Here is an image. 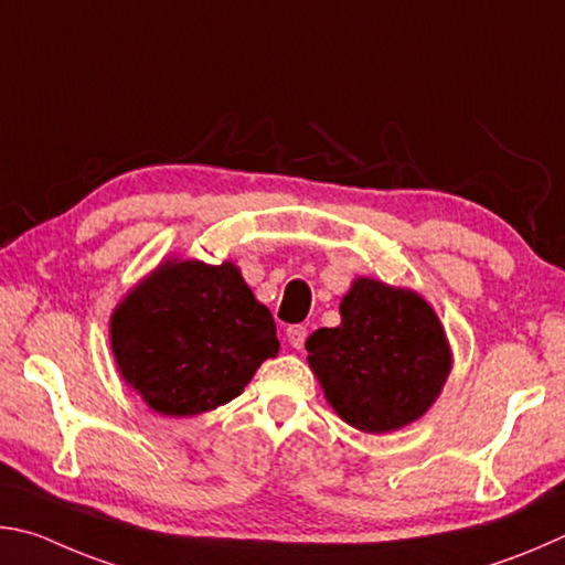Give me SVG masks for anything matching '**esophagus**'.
Instances as JSON below:
<instances>
[{
	"label": "esophagus",
	"instance_id": "esophagus-1",
	"mask_svg": "<svg viewBox=\"0 0 565 565\" xmlns=\"http://www.w3.org/2000/svg\"><path fill=\"white\" fill-rule=\"evenodd\" d=\"M288 342H290V348H295V350H302V344H305V338H308V328H302V324H292V328H288Z\"/></svg>",
	"mask_w": 565,
	"mask_h": 565
}]
</instances>
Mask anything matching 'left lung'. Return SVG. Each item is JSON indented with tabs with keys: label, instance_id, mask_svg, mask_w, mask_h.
Returning a JSON list of instances; mask_svg holds the SVG:
<instances>
[{
	"label": "left lung",
	"instance_id": "8db88e82",
	"mask_svg": "<svg viewBox=\"0 0 565 565\" xmlns=\"http://www.w3.org/2000/svg\"><path fill=\"white\" fill-rule=\"evenodd\" d=\"M338 328L315 330L305 350L330 407L367 434L422 419L451 372V348L437 310L412 288L354 277Z\"/></svg>",
	"mask_w": 565,
	"mask_h": 565
}]
</instances>
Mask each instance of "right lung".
I'll return each mask as SVG.
<instances>
[{"instance_id": "right-lung-1", "label": "right lung", "mask_w": 565, "mask_h": 565, "mask_svg": "<svg viewBox=\"0 0 565 565\" xmlns=\"http://www.w3.org/2000/svg\"><path fill=\"white\" fill-rule=\"evenodd\" d=\"M108 338L121 380L163 417L223 407L280 352L270 310L231 260L158 263L114 308Z\"/></svg>"}]
</instances>
